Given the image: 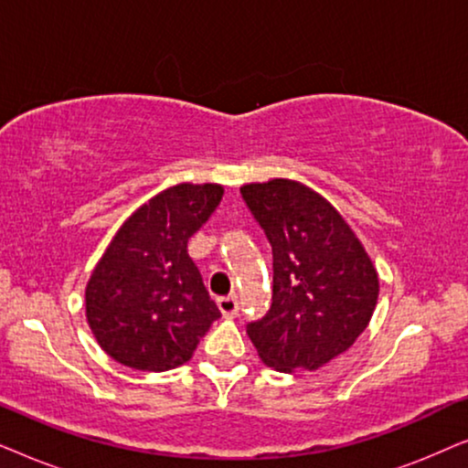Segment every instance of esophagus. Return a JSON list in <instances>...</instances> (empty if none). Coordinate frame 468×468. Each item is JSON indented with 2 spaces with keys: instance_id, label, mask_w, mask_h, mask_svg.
Returning a JSON list of instances; mask_svg holds the SVG:
<instances>
[{
  "instance_id": "34e87169",
  "label": "esophagus",
  "mask_w": 468,
  "mask_h": 468,
  "mask_svg": "<svg viewBox=\"0 0 468 468\" xmlns=\"http://www.w3.org/2000/svg\"><path fill=\"white\" fill-rule=\"evenodd\" d=\"M217 304H219V311L223 313V317H236V315H239V311H240L239 298H236V296L219 298V300H217Z\"/></svg>"
}]
</instances>
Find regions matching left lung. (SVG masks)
<instances>
[{
  "label": "left lung",
  "mask_w": 468,
  "mask_h": 468,
  "mask_svg": "<svg viewBox=\"0 0 468 468\" xmlns=\"http://www.w3.org/2000/svg\"><path fill=\"white\" fill-rule=\"evenodd\" d=\"M272 247V303L247 335L281 373L317 370L347 351L373 317L379 279L336 208L296 181L240 187Z\"/></svg>",
  "instance_id": "8db88e82"
}]
</instances>
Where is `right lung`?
<instances>
[{"label":"right lung","mask_w":468,"mask_h":468,"mask_svg":"<svg viewBox=\"0 0 468 468\" xmlns=\"http://www.w3.org/2000/svg\"><path fill=\"white\" fill-rule=\"evenodd\" d=\"M219 185H176L140 207L89 279L87 319L100 347L136 370L162 373L194 354L221 317L187 240L221 202Z\"/></svg>","instance_id":"right-lung-1"}]
</instances>
